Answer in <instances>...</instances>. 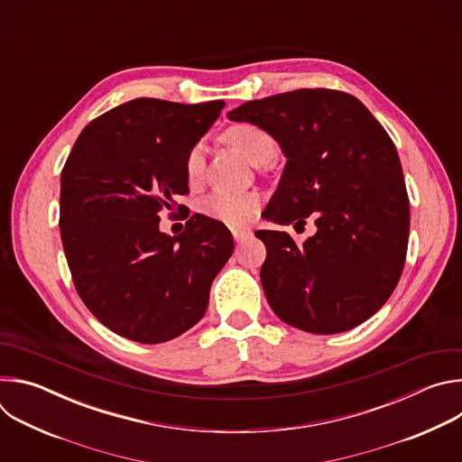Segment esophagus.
<instances>
[{
	"instance_id": "34e87169",
	"label": "esophagus",
	"mask_w": 462,
	"mask_h": 462,
	"mask_svg": "<svg viewBox=\"0 0 462 462\" xmlns=\"http://www.w3.org/2000/svg\"><path fill=\"white\" fill-rule=\"evenodd\" d=\"M232 236H234V241H236V243H243L245 239L250 237V230H239V228H236V230H232Z\"/></svg>"
}]
</instances>
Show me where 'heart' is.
Here are the masks:
<instances>
[{"label": "heart", "instance_id": "heart-1", "mask_svg": "<svg viewBox=\"0 0 462 462\" xmlns=\"http://www.w3.org/2000/svg\"><path fill=\"white\" fill-rule=\"evenodd\" d=\"M223 139L254 166L273 161L278 153V144L274 137L269 134V131H265L255 124H248V122L234 124L225 131ZM184 168L189 180H197L201 177L205 170V146L201 143H197L189 148ZM257 208H259L257 193L228 191V189L214 191L203 205V210L208 217L230 226H243L250 223Z\"/></svg>", "mask_w": 462, "mask_h": 462}]
</instances>
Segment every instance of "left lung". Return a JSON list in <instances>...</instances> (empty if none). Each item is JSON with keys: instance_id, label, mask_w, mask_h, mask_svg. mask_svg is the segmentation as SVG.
I'll use <instances>...</instances> for the list:
<instances>
[{"instance_id": "8db88e82", "label": "left lung", "mask_w": 462, "mask_h": 462, "mask_svg": "<svg viewBox=\"0 0 462 462\" xmlns=\"http://www.w3.org/2000/svg\"><path fill=\"white\" fill-rule=\"evenodd\" d=\"M274 137L287 164L263 219L305 225L257 230L267 246L261 285L280 319L312 335L349 331L397 287L408 252L410 199L393 141L369 109L335 89H296L232 109Z\"/></svg>"}]
</instances>
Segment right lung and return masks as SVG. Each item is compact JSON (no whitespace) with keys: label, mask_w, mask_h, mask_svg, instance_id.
<instances>
[{"label":"right lung","mask_w":462,"mask_h":462,"mask_svg":"<svg viewBox=\"0 0 462 462\" xmlns=\"http://www.w3.org/2000/svg\"><path fill=\"white\" fill-rule=\"evenodd\" d=\"M223 100L135 98L91 120L60 180V234L79 296L113 333L168 342L199 321L214 278L234 252L230 230L193 214L184 232L159 230V212L188 193L186 155Z\"/></svg>","instance_id":"obj_1"}]
</instances>
